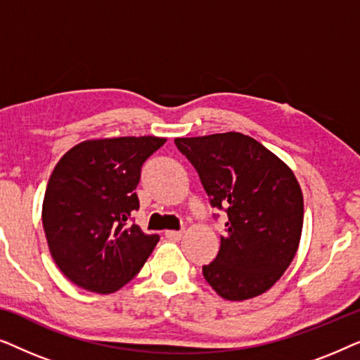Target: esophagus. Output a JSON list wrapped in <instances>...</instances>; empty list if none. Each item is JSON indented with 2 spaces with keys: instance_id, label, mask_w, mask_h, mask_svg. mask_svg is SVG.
<instances>
[{
  "instance_id": "esophagus-1",
  "label": "esophagus",
  "mask_w": 360,
  "mask_h": 360,
  "mask_svg": "<svg viewBox=\"0 0 360 360\" xmlns=\"http://www.w3.org/2000/svg\"><path fill=\"white\" fill-rule=\"evenodd\" d=\"M184 236V231H165V238L172 240H180Z\"/></svg>"
}]
</instances>
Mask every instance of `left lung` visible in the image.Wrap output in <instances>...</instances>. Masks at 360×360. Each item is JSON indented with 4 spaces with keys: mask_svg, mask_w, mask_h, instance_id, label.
I'll list each match as a JSON object with an SVG mask.
<instances>
[{
    "mask_svg": "<svg viewBox=\"0 0 360 360\" xmlns=\"http://www.w3.org/2000/svg\"><path fill=\"white\" fill-rule=\"evenodd\" d=\"M175 146L198 172L210 205L228 214L219 252L203 265L205 280L233 302L267 292L302 238L303 195L293 172L240 132L179 137Z\"/></svg>",
    "mask_w": 360,
    "mask_h": 360,
    "instance_id": "left-lung-1",
    "label": "left lung"
}]
</instances>
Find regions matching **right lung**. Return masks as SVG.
<instances>
[{
    "mask_svg": "<svg viewBox=\"0 0 360 360\" xmlns=\"http://www.w3.org/2000/svg\"><path fill=\"white\" fill-rule=\"evenodd\" d=\"M154 136L82 142L49 179L42 224L57 267L80 288L120 290L139 274L159 243L131 214L144 162L165 144Z\"/></svg>",
    "mask_w": 360,
    "mask_h": 360,
    "instance_id": "add662e5",
    "label": "right lung"
}]
</instances>
